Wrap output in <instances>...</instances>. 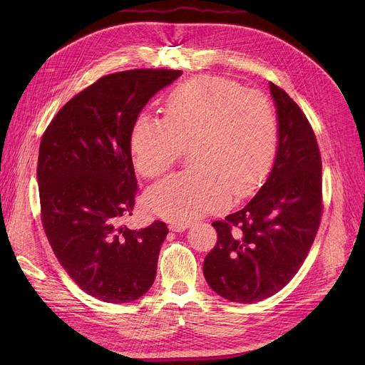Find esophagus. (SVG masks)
I'll list each match as a JSON object with an SVG mask.
<instances>
[{
  "mask_svg": "<svg viewBox=\"0 0 365 365\" xmlns=\"http://www.w3.org/2000/svg\"><path fill=\"white\" fill-rule=\"evenodd\" d=\"M189 227V222H173L170 223V229L173 232H182Z\"/></svg>",
  "mask_w": 365,
  "mask_h": 365,
  "instance_id": "1",
  "label": "esophagus"
}]
</instances>
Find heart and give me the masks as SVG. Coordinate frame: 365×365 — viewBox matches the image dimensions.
<instances>
[{"mask_svg":"<svg viewBox=\"0 0 365 365\" xmlns=\"http://www.w3.org/2000/svg\"><path fill=\"white\" fill-rule=\"evenodd\" d=\"M190 146L189 170L148 192L153 213L186 220L252 195L272 168L278 120L271 101L237 81L202 75L173 88L165 115L139 113L130 131L134 165L157 178Z\"/></svg>","mask_w":365,"mask_h":365,"instance_id":"obj_1","label":"heart"}]
</instances>
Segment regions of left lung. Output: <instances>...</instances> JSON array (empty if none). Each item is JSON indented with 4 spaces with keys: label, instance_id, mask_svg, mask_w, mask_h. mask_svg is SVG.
Segmentation results:
<instances>
[{
    "label": "left lung",
    "instance_id": "left-lung-1",
    "mask_svg": "<svg viewBox=\"0 0 365 365\" xmlns=\"http://www.w3.org/2000/svg\"><path fill=\"white\" fill-rule=\"evenodd\" d=\"M278 113V152L269 178L238 212L215 220V248L202 272L222 297L256 303L289 284L308 256L322 216V164L299 105L269 83Z\"/></svg>",
    "mask_w": 365,
    "mask_h": 365
}]
</instances>
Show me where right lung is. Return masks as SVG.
I'll use <instances>...</instances> for the list:
<instances>
[{
  "instance_id": "obj_1",
  "label": "right lung",
  "mask_w": 365,
  "mask_h": 365,
  "mask_svg": "<svg viewBox=\"0 0 365 365\" xmlns=\"http://www.w3.org/2000/svg\"><path fill=\"white\" fill-rule=\"evenodd\" d=\"M180 75L175 69L105 75L73 96L41 138L36 179L44 232L71 279L102 302L136 300L155 279L167 225H124L139 190L130 131L152 96Z\"/></svg>"
}]
</instances>
